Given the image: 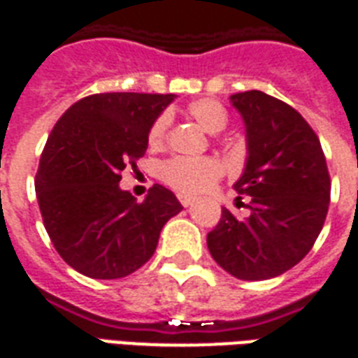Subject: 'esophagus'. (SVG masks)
<instances>
[{"label":"esophagus","instance_id":"34e87169","mask_svg":"<svg viewBox=\"0 0 358 358\" xmlns=\"http://www.w3.org/2000/svg\"><path fill=\"white\" fill-rule=\"evenodd\" d=\"M178 199L184 206H192L193 203H195V199H193V197H189V195H178Z\"/></svg>","mask_w":358,"mask_h":358}]
</instances>
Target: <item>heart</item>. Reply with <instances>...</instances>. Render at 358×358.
Returning a JSON list of instances; mask_svg holds the SVG:
<instances>
[{"label":"heart","mask_w":358,"mask_h":358,"mask_svg":"<svg viewBox=\"0 0 358 358\" xmlns=\"http://www.w3.org/2000/svg\"><path fill=\"white\" fill-rule=\"evenodd\" d=\"M197 125L208 134H218L227 127V112L216 100H197L187 108ZM171 125V115L161 113L148 131V145L159 150L165 144L166 132ZM222 163L214 157H172L161 165V178L165 184L180 193L197 195L216 184L222 176Z\"/></svg>","instance_id":"obj_1"}]
</instances>
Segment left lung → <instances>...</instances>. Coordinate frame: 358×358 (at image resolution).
I'll use <instances>...</instances> for the list:
<instances>
[{
    "label": "left lung",
    "mask_w": 358,
    "mask_h": 358,
    "mask_svg": "<svg viewBox=\"0 0 358 358\" xmlns=\"http://www.w3.org/2000/svg\"><path fill=\"white\" fill-rule=\"evenodd\" d=\"M229 100L246 131L245 171L233 187L248 195L250 214L235 218L222 208L206 245L233 277L271 279L303 260L319 237L330 203L327 159L292 106L262 91L237 92Z\"/></svg>",
    "instance_id": "left-lung-1"
}]
</instances>
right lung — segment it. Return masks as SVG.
Returning <instances> with one entry per match:
<instances>
[{"label": "right lung", "mask_w": 358, "mask_h": 358, "mask_svg": "<svg viewBox=\"0 0 358 358\" xmlns=\"http://www.w3.org/2000/svg\"><path fill=\"white\" fill-rule=\"evenodd\" d=\"M174 94L102 92L70 106L49 134L36 174L45 229L62 260L91 279H121L155 252L182 210L166 187L142 203L119 187L148 150V131Z\"/></svg>", "instance_id": "obj_1"}]
</instances>
